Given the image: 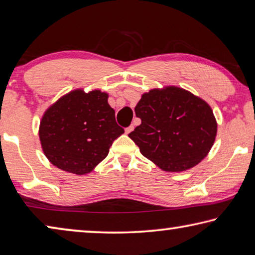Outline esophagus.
<instances>
[{
  "label": "esophagus",
  "instance_id": "esophagus-1",
  "mask_svg": "<svg viewBox=\"0 0 255 255\" xmlns=\"http://www.w3.org/2000/svg\"><path fill=\"white\" fill-rule=\"evenodd\" d=\"M133 130H134V127H133V125H130V127L125 128V133H127V134H128V133L132 132Z\"/></svg>",
  "mask_w": 255,
  "mask_h": 255
}]
</instances>
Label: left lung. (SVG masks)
<instances>
[{
	"label": "left lung",
	"mask_w": 255,
	"mask_h": 255,
	"mask_svg": "<svg viewBox=\"0 0 255 255\" xmlns=\"http://www.w3.org/2000/svg\"><path fill=\"white\" fill-rule=\"evenodd\" d=\"M141 124L128 136L164 171H185L206 157L217 123L206 102L179 87L152 89L135 106Z\"/></svg>",
	"instance_id": "left-lung-1"
}]
</instances>
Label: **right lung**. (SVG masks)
I'll use <instances>...</instances> for the list:
<instances>
[{"label": "right lung", "mask_w": 255, "mask_h": 255, "mask_svg": "<svg viewBox=\"0 0 255 255\" xmlns=\"http://www.w3.org/2000/svg\"><path fill=\"white\" fill-rule=\"evenodd\" d=\"M101 91H74L46 111L40 123L42 150L53 166L75 175L91 172L124 130Z\"/></svg>", "instance_id": "obj_1"}]
</instances>
